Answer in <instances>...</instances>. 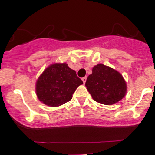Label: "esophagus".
I'll return each mask as SVG.
<instances>
[{
  "label": "esophagus",
  "instance_id": "obj_1",
  "mask_svg": "<svg viewBox=\"0 0 155 155\" xmlns=\"http://www.w3.org/2000/svg\"><path fill=\"white\" fill-rule=\"evenodd\" d=\"M86 79H87V77H86V76H85V77L82 78V82H83V83H84V84H85V82H86Z\"/></svg>",
  "mask_w": 155,
  "mask_h": 155
}]
</instances>
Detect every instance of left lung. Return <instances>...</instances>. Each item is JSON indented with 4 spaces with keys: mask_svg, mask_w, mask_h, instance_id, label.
Instances as JSON below:
<instances>
[{
    "mask_svg": "<svg viewBox=\"0 0 155 155\" xmlns=\"http://www.w3.org/2000/svg\"><path fill=\"white\" fill-rule=\"evenodd\" d=\"M85 86L93 100L105 105L117 103L125 97L127 85L121 73L114 69L98 64L92 68Z\"/></svg>",
    "mask_w": 155,
    "mask_h": 155,
    "instance_id": "1",
    "label": "left lung"
}]
</instances>
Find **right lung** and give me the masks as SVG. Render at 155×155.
Here are the masks:
<instances>
[{
  "label": "right lung",
  "instance_id": "right-lung-1",
  "mask_svg": "<svg viewBox=\"0 0 155 155\" xmlns=\"http://www.w3.org/2000/svg\"><path fill=\"white\" fill-rule=\"evenodd\" d=\"M83 82L66 63H54L43 71L36 80L35 93L41 103L59 107L70 101L76 88Z\"/></svg>",
  "mask_w": 155,
  "mask_h": 155
}]
</instances>
